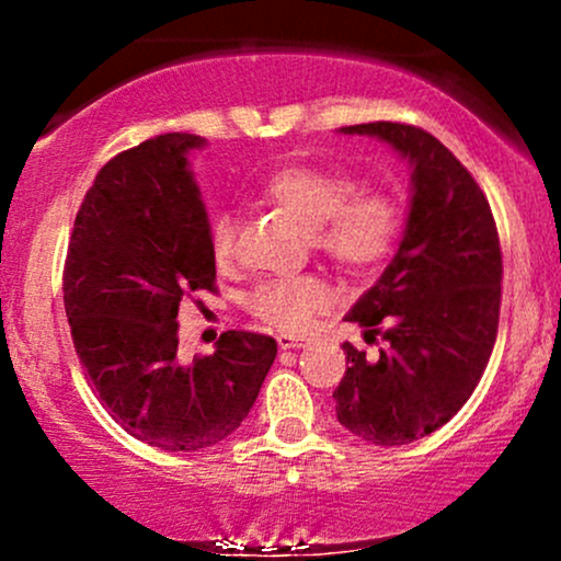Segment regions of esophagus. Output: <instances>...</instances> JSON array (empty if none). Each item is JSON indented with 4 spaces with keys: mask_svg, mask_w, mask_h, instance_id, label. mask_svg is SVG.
<instances>
[{
    "mask_svg": "<svg viewBox=\"0 0 561 561\" xmlns=\"http://www.w3.org/2000/svg\"><path fill=\"white\" fill-rule=\"evenodd\" d=\"M276 343H279L282 351H287V347L306 345V337H302V334H293V332H279L276 334Z\"/></svg>",
    "mask_w": 561,
    "mask_h": 561,
    "instance_id": "esophagus-1",
    "label": "esophagus"
}]
</instances>
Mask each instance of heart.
Returning <instances> with one entry per match:
<instances>
[{"mask_svg":"<svg viewBox=\"0 0 561 561\" xmlns=\"http://www.w3.org/2000/svg\"><path fill=\"white\" fill-rule=\"evenodd\" d=\"M261 195L311 227L313 248L347 274L377 272L401 240V203L388 192L358 190L351 173L287 165L266 179ZM210 253L221 268L234 261L237 221L229 214L210 227ZM330 300L332 289L319 274H298L261 282L244 306L263 324L298 332Z\"/></svg>","mask_w":561,"mask_h":561,"instance_id":"obj_1","label":"heart"}]
</instances>
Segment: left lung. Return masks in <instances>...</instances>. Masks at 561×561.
Segmentation results:
<instances>
[{
	"mask_svg": "<svg viewBox=\"0 0 561 561\" xmlns=\"http://www.w3.org/2000/svg\"><path fill=\"white\" fill-rule=\"evenodd\" d=\"M411 163L403 240L345 321L385 340L379 358L343 345L337 422L375 446L435 433L469 401L491 358L501 311V244L488 197L433 134L375 121L345 126Z\"/></svg>",
	"mask_w": 561,
	"mask_h": 561,
	"instance_id": "left-lung-1",
	"label": "left lung"
}]
</instances>
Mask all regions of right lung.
<instances>
[{
  "label": "right lung",
  "mask_w": 561,
  "mask_h": 561,
  "mask_svg": "<svg viewBox=\"0 0 561 561\" xmlns=\"http://www.w3.org/2000/svg\"><path fill=\"white\" fill-rule=\"evenodd\" d=\"M195 134H160L107 160L70 234L62 298L76 353L128 435L203 450L240 427L276 358L274 337L229 330L179 356V302L214 289L210 224L190 171Z\"/></svg>",
  "instance_id": "add662e5"
}]
</instances>
